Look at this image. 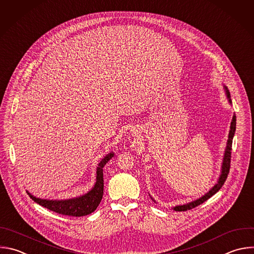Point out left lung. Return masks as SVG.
I'll return each mask as SVG.
<instances>
[{
	"instance_id": "obj_1",
	"label": "left lung",
	"mask_w": 254,
	"mask_h": 254,
	"mask_svg": "<svg viewBox=\"0 0 254 254\" xmlns=\"http://www.w3.org/2000/svg\"><path fill=\"white\" fill-rule=\"evenodd\" d=\"M224 90H225V94L226 97L228 99L229 104H231V100H230V94L228 89L224 86ZM235 128H236V117L235 115L232 117V121L230 124V129H229V133H228V139H227V143H226V147H225V151H224V155H223V160H222V165H221V174L219 176V179L217 181V183L215 184L214 187H212V189L205 193L204 195H202L201 197H199L196 200H193L190 203L187 204H183V205H177L174 207V210L176 211H186L191 208L196 207L197 205L203 203L204 201H206L208 198H210L213 194H215L220 189L221 187L224 185L227 176L229 174V168H230V157H231V146H232V139L234 136V132H235ZM152 199V197H151ZM153 200V199H152ZM154 201V200H153Z\"/></svg>"
}]
</instances>
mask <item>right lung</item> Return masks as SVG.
<instances>
[{
    "label": "right lung",
    "mask_w": 254,
    "mask_h": 254,
    "mask_svg": "<svg viewBox=\"0 0 254 254\" xmlns=\"http://www.w3.org/2000/svg\"><path fill=\"white\" fill-rule=\"evenodd\" d=\"M114 152L107 154L99 163L97 167V182L94 188L86 194L80 195L78 197H73L69 199H42L32 195L29 191L28 194L30 197L40 205L55 211L57 213L68 216H84L94 212L99 206L103 194H104V173L103 167L107 162L114 156Z\"/></svg>",
    "instance_id": "right-lung-1"
}]
</instances>
